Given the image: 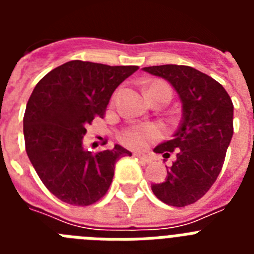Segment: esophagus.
Masks as SVG:
<instances>
[{"label":"esophagus","mask_w":254,"mask_h":254,"mask_svg":"<svg viewBox=\"0 0 254 254\" xmlns=\"http://www.w3.org/2000/svg\"><path fill=\"white\" fill-rule=\"evenodd\" d=\"M133 155L136 156V158L140 159L141 161H143V163H151L152 161L151 156H149V155H146V154H143V152H134Z\"/></svg>","instance_id":"obj_1"}]
</instances>
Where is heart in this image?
<instances>
[{
    "label": "heart",
    "mask_w": 254,
    "mask_h": 254,
    "mask_svg": "<svg viewBox=\"0 0 254 254\" xmlns=\"http://www.w3.org/2000/svg\"><path fill=\"white\" fill-rule=\"evenodd\" d=\"M156 89H165V90L170 91L169 87L163 82H151L147 86L146 93L149 95L151 91L156 90ZM160 134V131L156 126L150 125V123H136L123 131L122 133V141L131 147H142L145 146L149 141L154 140Z\"/></svg>",
    "instance_id": "obj_1"
}]
</instances>
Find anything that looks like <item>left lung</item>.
Returning <instances> with one entry per match:
<instances>
[{
	"mask_svg": "<svg viewBox=\"0 0 254 254\" xmlns=\"http://www.w3.org/2000/svg\"><path fill=\"white\" fill-rule=\"evenodd\" d=\"M145 72L167 80L182 103V121L173 138L155 147L167 167L165 181L151 185L160 201L176 207L194 203L211 188L221 172L233 137L232 99L223 85L190 66L143 67Z\"/></svg>",
	"mask_w": 254,
	"mask_h": 254,
	"instance_id": "8db88e82",
	"label": "left lung"
}]
</instances>
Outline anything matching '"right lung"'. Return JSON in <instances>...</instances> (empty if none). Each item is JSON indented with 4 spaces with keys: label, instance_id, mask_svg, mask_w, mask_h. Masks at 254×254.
<instances>
[{
    "label": "right lung",
    "instance_id": "right-lung-1",
    "mask_svg": "<svg viewBox=\"0 0 254 254\" xmlns=\"http://www.w3.org/2000/svg\"><path fill=\"white\" fill-rule=\"evenodd\" d=\"M137 66L69 61L34 87L24 114L29 160L40 181L64 202L89 206L111 186L117 160L131 156L121 145L93 155L84 149L87 125L103 118L109 99Z\"/></svg>",
    "mask_w": 254,
    "mask_h": 254
}]
</instances>
